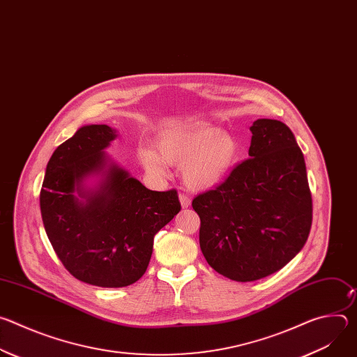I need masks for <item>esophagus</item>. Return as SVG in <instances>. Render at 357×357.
<instances>
[{
  "label": "esophagus",
  "instance_id": "obj_1",
  "mask_svg": "<svg viewBox=\"0 0 357 357\" xmlns=\"http://www.w3.org/2000/svg\"><path fill=\"white\" fill-rule=\"evenodd\" d=\"M179 202H181V206H182L183 209H186V208L190 205V199H189V196H186V195H179Z\"/></svg>",
  "mask_w": 357,
  "mask_h": 357
}]
</instances>
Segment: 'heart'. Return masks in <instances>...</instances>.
<instances>
[{
    "label": "heart",
    "mask_w": 357,
    "mask_h": 357,
    "mask_svg": "<svg viewBox=\"0 0 357 357\" xmlns=\"http://www.w3.org/2000/svg\"><path fill=\"white\" fill-rule=\"evenodd\" d=\"M135 155L152 176H164L165 164L182 167L186 186L206 190L229 176L240 155V142L216 126H189L162 132L157 138V151L142 145Z\"/></svg>",
    "instance_id": "heart-1"
}]
</instances>
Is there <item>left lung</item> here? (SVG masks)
Returning a JSON list of instances; mask_svg holds the SVG:
<instances>
[{"instance_id":"8db88e82","label":"left lung","mask_w":357,"mask_h":357,"mask_svg":"<svg viewBox=\"0 0 357 357\" xmlns=\"http://www.w3.org/2000/svg\"><path fill=\"white\" fill-rule=\"evenodd\" d=\"M250 131V158L192 202L203 256L215 271L238 282L287 266L312 225L307 167L292 131L270 119L254 121Z\"/></svg>"}]
</instances>
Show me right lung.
I'll return each mask as SVG.
<instances>
[{
    "instance_id": "obj_1",
    "label": "right lung",
    "mask_w": 357,
    "mask_h": 357,
    "mask_svg": "<svg viewBox=\"0 0 357 357\" xmlns=\"http://www.w3.org/2000/svg\"><path fill=\"white\" fill-rule=\"evenodd\" d=\"M116 137L106 124L79 128L50 157L39 196L45 231L65 268L103 288L138 281L155 234L181 211L175 189L149 190L110 160L105 149Z\"/></svg>"
}]
</instances>
